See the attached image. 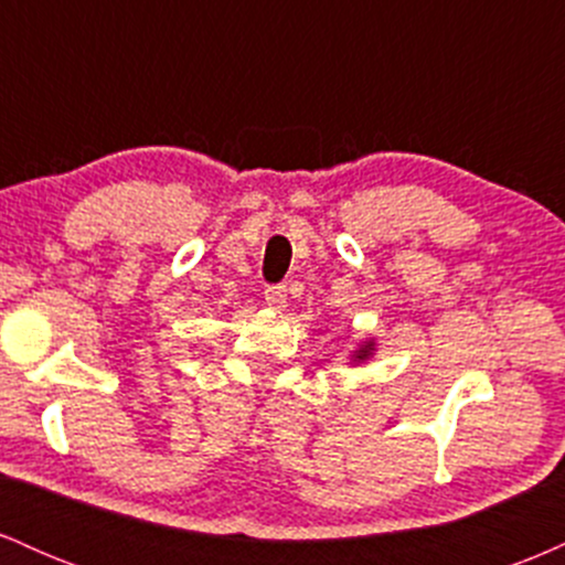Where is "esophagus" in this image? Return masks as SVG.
I'll return each instance as SVG.
<instances>
[{
    "label": "esophagus",
    "instance_id": "1",
    "mask_svg": "<svg viewBox=\"0 0 565 565\" xmlns=\"http://www.w3.org/2000/svg\"><path fill=\"white\" fill-rule=\"evenodd\" d=\"M265 302H268V308H284V302H287V287L274 284V287L265 289Z\"/></svg>",
    "mask_w": 565,
    "mask_h": 565
}]
</instances>
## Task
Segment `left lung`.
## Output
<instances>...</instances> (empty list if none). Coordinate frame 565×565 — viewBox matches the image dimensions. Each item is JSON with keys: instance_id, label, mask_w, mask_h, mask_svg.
Here are the masks:
<instances>
[{"instance_id": "8db88e82", "label": "left lung", "mask_w": 565, "mask_h": 565, "mask_svg": "<svg viewBox=\"0 0 565 565\" xmlns=\"http://www.w3.org/2000/svg\"><path fill=\"white\" fill-rule=\"evenodd\" d=\"M372 342H366V345L364 348H361L359 350V353H355V361H364V359H369V355H372Z\"/></svg>"}]
</instances>
